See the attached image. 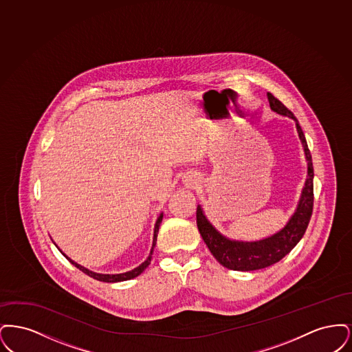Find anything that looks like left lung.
Instances as JSON below:
<instances>
[{
	"label": "left lung",
	"instance_id": "1",
	"mask_svg": "<svg viewBox=\"0 0 352 352\" xmlns=\"http://www.w3.org/2000/svg\"><path fill=\"white\" fill-rule=\"evenodd\" d=\"M268 96L270 109L281 116L294 120L298 137L301 140L302 148L305 151V158L307 162V175L305 186L302 188L301 197L297 204L296 211L287 220L284 227L276 234H270L261 240L256 241H243L234 240L224 234H220L218 230L210 223L206 217L201 204L197 207V224L201 232V239L208 247L212 256L226 268L240 272H250L257 269L267 268L276 263H278L289 252L292 251L302 239L313 212V179H314V168L311 154L307 148V142L305 134L296 116L285 107L278 99H276L270 92Z\"/></svg>",
	"mask_w": 352,
	"mask_h": 352
}]
</instances>
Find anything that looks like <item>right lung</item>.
<instances>
[{
  "mask_svg": "<svg viewBox=\"0 0 352 352\" xmlns=\"http://www.w3.org/2000/svg\"><path fill=\"white\" fill-rule=\"evenodd\" d=\"M162 219H164V212H161V214H160V217H158L157 220H155V224H154V234H153V244H151V253H149L148 258H146L141 265H138L137 268L132 269V270H129V272H125V273H118V274H102V273L92 272V270H89V269L84 268L82 265H79V264H78V263H75L74 260H71V258H69L68 256H66L63 252L60 251L59 248H58V250L66 256V258H67L68 261H69L72 265H75L76 268L80 269V270L84 272L85 274H88L89 277H92V278H95V280H98V281H102V283H120V281H128V280H132L134 277L140 276L145 269L149 267V264H151V254H153L154 247H155V243H157V234H158V230H160V226H161ZM54 244H55V243H54ZM55 245H56V244H55ZM56 247H58V245H56Z\"/></svg>",
  "mask_w": 352,
  "mask_h": 352,
  "instance_id": "right-lung-1",
  "label": "right lung"
}]
</instances>
